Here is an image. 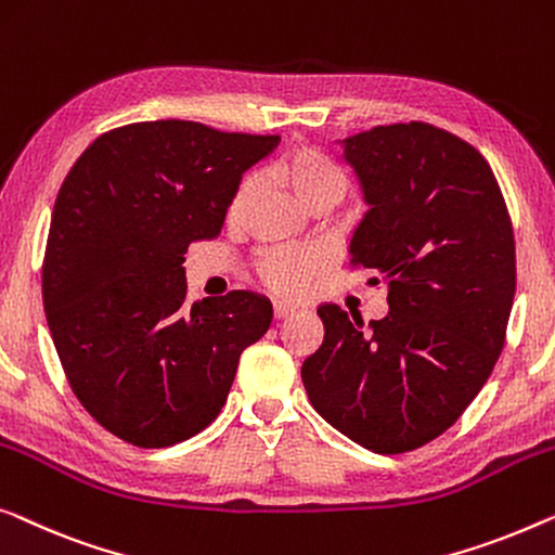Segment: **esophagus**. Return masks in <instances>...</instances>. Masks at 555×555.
I'll use <instances>...</instances> for the list:
<instances>
[{
    "label": "esophagus",
    "instance_id": "34e87169",
    "mask_svg": "<svg viewBox=\"0 0 555 555\" xmlns=\"http://www.w3.org/2000/svg\"><path fill=\"white\" fill-rule=\"evenodd\" d=\"M275 318L278 320H285V318H291V315H295V305H291V302H275Z\"/></svg>",
    "mask_w": 555,
    "mask_h": 555
}]
</instances>
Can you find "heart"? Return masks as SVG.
Masks as SVG:
<instances>
[{
  "label": "heart",
  "instance_id": "1",
  "mask_svg": "<svg viewBox=\"0 0 555 555\" xmlns=\"http://www.w3.org/2000/svg\"><path fill=\"white\" fill-rule=\"evenodd\" d=\"M275 178L293 190V195L308 210H331L348 195L350 178L331 155L318 147H295L283 155L272 167ZM255 197V178H243L237 182L228 203V218L240 222ZM318 250L310 247H272L264 250L258 260V275L270 291L280 295H297L315 278L320 270Z\"/></svg>",
  "mask_w": 555,
  "mask_h": 555
}]
</instances>
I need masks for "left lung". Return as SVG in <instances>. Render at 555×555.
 Wrapping results in <instances>:
<instances>
[{"instance_id": "8db88e82", "label": "left lung", "mask_w": 555, "mask_h": 555, "mask_svg": "<svg viewBox=\"0 0 555 555\" xmlns=\"http://www.w3.org/2000/svg\"><path fill=\"white\" fill-rule=\"evenodd\" d=\"M340 144L367 205L350 262L388 283L390 310L363 331L320 305L325 337L302 385L358 446L415 451L461 417L501 356L516 295L511 218L486 157L440 127L385 125Z\"/></svg>"}]
</instances>
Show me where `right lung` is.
Here are the masks:
<instances>
[{
	"label": "right lung",
	"mask_w": 555,
	"mask_h": 555,
	"mask_svg": "<svg viewBox=\"0 0 555 555\" xmlns=\"http://www.w3.org/2000/svg\"><path fill=\"white\" fill-rule=\"evenodd\" d=\"M278 134L184 119L134 122L87 147L54 203L42 264L47 325L64 375L102 428L167 448L222 411L240 356L272 305L232 291L184 305V253L220 235L243 172Z\"/></svg>",
	"instance_id": "add662e5"
}]
</instances>
